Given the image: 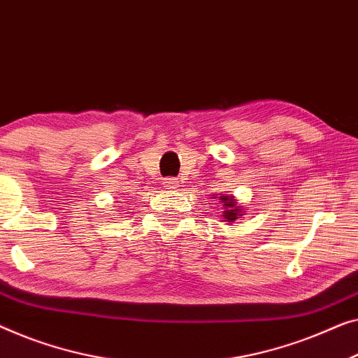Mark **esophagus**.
Returning a JSON list of instances; mask_svg holds the SVG:
<instances>
[{"instance_id":"esophagus-1","label":"esophagus","mask_w":358,"mask_h":358,"mask_svg":"<svg viewBox=\"0 0 358 358\" xmlns=\"http://www.w3.org/2000/svg\"><path fill=\"white\" fill-rule=\"evenodd\" d=\"M178 184H179V180L176 179V178H168L166 182H164V187H166V189H176V187H178Z\"/></svg>"}]
</instances>
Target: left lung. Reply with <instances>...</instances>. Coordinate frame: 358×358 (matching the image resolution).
<instances>
[{
    "instance_id": "left-lung-1",
    "label": "left lung",
    "mask_w": 358,
    "mask_h": 358,
    "mask_svg": "<svg viewBox=\"0 0 358 358\" xmlns=\"http://www.w3.org/2000/svg\"><path fill=\"white\" fill-rule=\"evenodd\" d=\"M213 199H217L220 201L221 206H222V211H221V221L222 222H227V224H231V222H234L237 217H241L245 215V211L241 205H237V200L234 195L231 194H216V196Z\"/></svg>"
}]
</instances>
